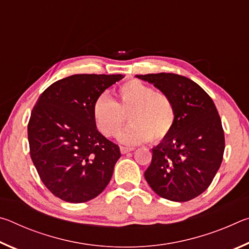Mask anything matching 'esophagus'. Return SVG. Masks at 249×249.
Wrapping results in <instances>:
<instances>
[{"mask_svg":"<svg viewBox=\"0 0 249 249\" xmlns=\"http://www.w3.org/2000/svg\"><path fill=\"white\" fill-rule=\"evenodd\" d=\"M135 148L134 147H125V146H121L120 147V150L122 154H127L129 151H133Z\"/></svg>","mask_w":249,"mask_h":249,"instance_id":"34e87169","label":"esophagus"}]
</instances>
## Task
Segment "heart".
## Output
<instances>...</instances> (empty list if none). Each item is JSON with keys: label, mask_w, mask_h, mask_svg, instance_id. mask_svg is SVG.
Wrapping results in <instances>:
<instances>
[{"label": "heart", "mask_w": 249, "mask_h": 249, "mask_svg": "<svg viewBox=\"0 0 249 249\" xmlns=\"http://www.w3.org/2000/svg\"><path fill=\"white\" fill-rule=\"evenodd\" d=\"M117 101L101 94L92 105L96 129L105 137H115L129 114L130 125L120 135L126 145H140L153 140L165 141L175 127L177 112L174 101L140 80L124 82L115 91Z\"/></svg>", "instance_id": "obj_1"}]
</instances>
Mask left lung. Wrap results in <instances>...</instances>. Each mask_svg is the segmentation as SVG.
Masks as SVG:
<instances>
[{"mask_svg": "<svg viewBox=\"0 0 249 249\" xmlns=\"http://www.w3.org/2000/svg\"><path fill=\"white\" fill-rule=\"evenodd\" d=\"M136 77L169 95L177 112L172 132L153 149L145 179L163 199H195L209 188L224 154V130L215 104L199 84L183 75L161 72Z\"/></svg>", "mask_w": 249, "mask_h": 249, "instance_id": "obj_1", "label": "left lung"}]
</instances>
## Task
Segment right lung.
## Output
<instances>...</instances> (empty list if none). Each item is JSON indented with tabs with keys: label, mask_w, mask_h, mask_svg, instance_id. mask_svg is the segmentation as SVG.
I'll list each match as a JSON object with an SVG mask.
<instances>
[{
	"label": "right lung",
	"mask_w": 249,
	"mask_h": 249,
	"mask_svg": "<svg viewBox=\"0 0 249 249\" xmlns=\"http://www.w3.org/2000/svg\"><path fill=\"white\" fill-rule=\"evenodd\" d=\"M123 74H73L49 86L28 122L29 154L46 188L70 203L98 196L112 178L120 147L96 129L92 105Z\"/></svg>",
	"instance_id": "1"
}]
</instances>
